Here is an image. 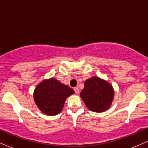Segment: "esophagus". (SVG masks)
Wrapping results in <instances>:
<instances>
[{
    "mask_svg": "<svg viewBox=\"0 0 148 148\" xmlns=\"http://www.w3.org/2000/svg\"><path fill=\"white\" fill-rule=\"evenodd\" d=\"M74 92H75L76 94H79V88H78V87L74 88Z\"/></svg>",
    "mask_w": 148,
    "mask_h": 148,
    "instance_id": "esophagus-1",
    "label": "esophagus"
}]
</instances>
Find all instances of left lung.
I'll return each instance as SVG.
<instances>
[{
	"label": "left lung",
	"mask_w": 148,
	"mask_h": 148,
	"mask_svg": "<svg viewBox=\"0 0 148 148\" xmlns=\"http://www.w3.org/2000/svg\"><path fill=\"white\" fill-rule=\"evenodd\" d=\"M80 97L88 109L101 113L111 107L114 90L113 86L106 81L93 76L85 81L84 88L80 93Z\"/></svg>",
	"instance_id": "1"
}]
</instances>
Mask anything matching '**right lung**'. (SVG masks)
<instances>
[{
    "label": "right lung",
    "instance_id": "add662e5",
    "mask_svg": "<svg viewBox=\"0 0 148 148\" xmlns=\"http://www.w3.org/2000/svg\"><path fill=\"white\" fill-rule=\"evenodd\" d=\"M70 87L56 79L44 80L34 91V100L39 109L48 115L58 114L63 108L65 100L74 94Z\"/></svg>",
    "mask_w": 148,
    "mask_h": 148
}]
</instances>
